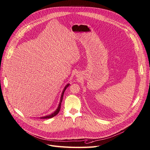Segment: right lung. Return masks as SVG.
Wrapping results in <instances>:
<instances>
[{
	"label": "right lung",
	"mask_w": 150,
	"mask_h": 150,
	"mask_svg": "<svg viewBox=\"0 0 150 150\" xmlns=\"http://www.w3.org/2000/svg\"><path fill=\"white\" fill-rule=\"evenodd\" d=\"M69 84H67L66 86H65V87L64 88V90H63V92H62V96H61V98H60V103H59V107H58V108L57 109V110L55 111V112H54L52 114H51V115H47V116H45V117H40V118H42V119H47V118H53V117H54L55 115H57L58 113H59V112H60V108H61V103H62V100H63V96H64V92H65V90L67 89V88L68 87V86H69Z\"/></svg>",
	"instance_id": "obj_1"
}]
</instances>
